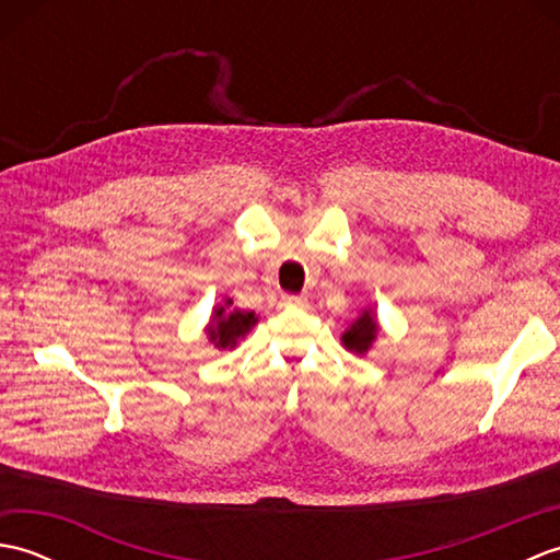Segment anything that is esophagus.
Here are the masks:
<instances>
[{
    "instance_id": "esophagus-1",
    "label": "esophagus",
    "mask_w": 560,
    "mask_h": 560,
    "mask_svg": "<svg viewBox=\"0 0 560 560\" xmlns=\"http://www.w3.org/2000/svg\"><path fill=\"white\" fill-rule=\"evenodd\" d=\"M283 305H293V307H305L307 299L305 295H283Z\"/></svg>"
}]
</instances>
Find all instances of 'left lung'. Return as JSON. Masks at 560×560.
Instances as JSON below:
<instances>
[{
	"mask_svg": "<svg viewBox=\"0 0 560 560\" xmlns=\"http://www.w3.org/2000/svg\"><path fill=\"white\" fill-rule=\"evenodd\" d=\"M377 337V319L371 311H363L359 319H353L351 327L343 331L341 341L343 347L353 351L355 355H365L368 349L373 347V341Z\"/></svg>",
	"mask_w": 560,
	"mask_h": 560,
	"instance_id": "obj_1",
	"label": "left lung"
}]
</instances>
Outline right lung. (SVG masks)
<instances>
[{
	"instance_id": "obj_1",
	"label": "right lung",
	"mask_w": 560,
	"mask_h": 560,
	"mask_svg": "<svg viewBox=\"0 0 560 560\" xmlns=\"http://www.w3.org/2000/svg\"><path fill=\"white\" fill-rule=\"evenodd\" d=\"M233 301H225V305L217 307L211 315V323L207 327L209 341L217 349H233L237 339H243L249 329L257 325L255 313L245 311H229Z\"/></svg>"
}]
</instances>
